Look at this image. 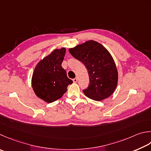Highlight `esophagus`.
<instances>
[{"instance_id": "esophagus-1", "label": "esophagus", "mask_w": 151, "mask_h": 151, "mask_svg": "<svg viewBox=\"0 0 151 151\" xmlns=\"http://www.w3.org/2000/svg\"><path fill=\"white\" fill-rule=\"evenodd\" d=\"M73 82H75H75H77V81H78V78H73Z\"/></svg>"}]
</instances>
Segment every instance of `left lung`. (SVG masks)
<instances>
[{
    "mask_svg": "<svg viewBox=\"0 0 151 151\" xmlns=\"http://www.w3.org/2000/svg\"><path fill=\"white\" fill-rule=\"evenodd\" d=\"M69 52L88 70L90 83L82 90L85 96L97 101L111 96L116 88L118 71L108 50L96 41L89 40Z\"/></svg>",
    "mask_w": 151,
    "mask_h": 151,
    "instance_id": "8db88e82",
    "label": "left lung"
}]
</instances>
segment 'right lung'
Wrapping results in <instances>:
<instances>
[{
	"label": "right lung",
	"mask_w": 151,
	"mask_h": 151,
	"mask_svg": "<svg viewBox=\"0 0 151 151\" xmlns=\"http://www.w3.org/2000/svg\"><path fill=\"white\" fill-rule=\"evenodd\" d=\"M66 50H54L39 61L32 76V86L35 94L47 103L61 98L73 83L67 77L66 70L61 66Z\"/></svg>",
	"instance_id": "right-lung-1"
}]
</instances>
